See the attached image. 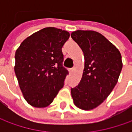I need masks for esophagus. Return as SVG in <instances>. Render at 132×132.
Here are the masks:
<instances>
[{
	"label": "esophagus",
	"mask_w": 132,
	"mask_h": 132,
	"mask_svg": "<svg viewBox=\"0 0 132 132\" xmlns=\"http://www.w3.org/2000/svg\"><path fill=\"white\" fill-rule=\"evenodd\" d=\"M73 70H74V68H71L69 70V71H70V73H72L73 72Z\"/></svg>",
	"instance_id": "esophagus-1"
}]
</instances>
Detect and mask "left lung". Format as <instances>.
<instances>
[{
    "mask_svg": "<svg viewBox=\"0 0 132 132\" xmlns=\"http://www.w3.org/2000/svg\"><path fill=\"white\" fill-rule=\"evenodd\" d=\"M71 37L81 48L84 68L79 84L71 88L74 104L83 110L96 108L116 85L123 63L118 49L101 34L78 30Z\"/></svg>",
    "mask_w": 132,
    "mask_h": 132,
    "instance_id": "8db88e82",
    "label": "left lung"
}]
</instances>
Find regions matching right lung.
<instances>
[{
    "label": "right lung",
    "mask_w": 132,
    "mask_h": 132,
    "mask_svg": "<svg viewBox=\"0 0 132 132\" xmlns=\"http://www.w3.org/2000/svg\"><path fill=\"white\" fill-rule=\"evenodd\" d=\"M70 34L48 27L24 39L15 52L14 73L25 100L34 107L53 102L68 71L62 66V48Z\"/></svg>",
    "instance_id": "1"
}]
</instances>
